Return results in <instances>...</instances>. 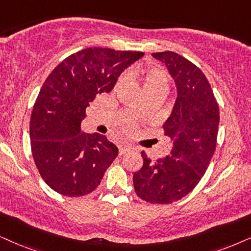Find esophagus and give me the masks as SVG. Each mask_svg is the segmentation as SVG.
I'll return each mask as SVG.
<instances>
[{
  "instance_id": "34e87169",
  "label": "esophagus",
  "mask_w": 251,
  "mask_h": 251,
  "mask_svg": "<svg viewBox=\"0 0 251 251\" xmlns=\"http://www.w3.org/2000/svg\"><path fill=\"white\" fill-rule=\"evenodd\" d=\"M132 147L131 146H126V145H120L119 146V155H124L126 153H128L131 151Z\"/></svg>"
}]
</instances>
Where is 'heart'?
Here are the masks:
<instances>
[{"label":"heart","mask_w":251,"mask_h":251,"mask_svg":"<svg viewBox=\"0 0 251 251\" xmlns=\"http://www.w3.org/2000/svg\"><path fill=\"white\" fill-rule=\"evenodd\" d=\"M141 76L142 81H144L145 90L154 88H166L168 89V84H169V76H168L167 72L163 69L156 68V67H149L146 69H138V68H131L127 72V74H123L119 77L118 82H117V87L123 84L126 81L127 76L131 77H136V76ZM123 124L127 128H133L135 126V123L133 119H125L123 120Z\"/></svg>","instance_id":"obj_1"}]
</instances>
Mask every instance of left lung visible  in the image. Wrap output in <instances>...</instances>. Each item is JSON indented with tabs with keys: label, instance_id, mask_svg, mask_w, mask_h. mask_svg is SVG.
Instances as JSON below:
<instances>
[{
	"label": "left lung",
	"instance_id": "1",
	"mask_svg": "<svg viewBox=\"0 0 251 251\" xmlns=\"http://www.w3.org/2000/svg\"><path fill=\"white\" fill-rule=\"evenodd\" d=\"M166 63L176 82L177 100L164 123L173 140L170 155L151 161L133 175L136 195L153 204H171L191 192L204 176L217 146L219 106L207 78L195 63L171 50L151 54Z\"/></svg>",
	"mask_w": 251,
	"mask_h": 251
}]
</instances>
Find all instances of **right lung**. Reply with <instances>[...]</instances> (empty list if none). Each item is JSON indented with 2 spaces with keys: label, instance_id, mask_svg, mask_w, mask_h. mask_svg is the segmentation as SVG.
<instances>
[{
  "label": "right lung",
  "instance_id": "obj_1",
  "mask_svg": "<svg viewBox=\"0 0 251 251\" xmlns=\"http://www.w3.org/2000/svg\"><path fill=\"white\" fill-rule=\"evenodd\" d=\"M142 52L89 47L60 62L44 82L30 120L32 156L41 178L60 195L81 197L100 185L118 148L105 135L81 131L85 109L110 93Z\"/></svg>",
  "mask_w": 251,
  "mask_h": 251
}]
</instances>
